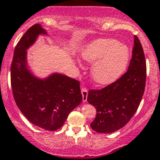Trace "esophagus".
Returning <instances> with one entry per match:
<instances>
[{"label": "esophagus", "instance_id": "1", "mask_svg": "<svg viewBox=\"0 0 160 160\" xmlns=\"http://www.w3.org/2000/svg\"><path fill=\"white\" fill-rule=\"evenodd\" d=\"M81 93L82 96H83V102H86L88 101V91L87 90V88H83L81 89Z\"/></svg>", "mask_w": 160, "mask_h": 160}]
</instances>
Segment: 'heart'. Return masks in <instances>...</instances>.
Returning <instances> with one entry per match:
<instances>
[{"label":"heart","instance_id":"b5f03b06","mask_svg":"<svg viewBox=\"0 0 160 160\" xmlns=\"http://www.w3.org/2000/svg\"><path fill=\"white\" fill-rule=\"evenodd\" d=\"M80 57L93 62L90 76L93 82L108 85L123 74L129 60V49L126 46L112 38H101L85 46Z\"/></svg>","mask_w":160,"mask_h":160}]
</instances>
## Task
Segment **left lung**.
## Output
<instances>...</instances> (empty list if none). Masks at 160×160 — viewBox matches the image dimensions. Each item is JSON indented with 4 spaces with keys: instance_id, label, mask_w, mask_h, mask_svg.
<instances>
[{
    "instance_id": "left-lung-1",
    "label": "left lung",
    "mask_w": 160,
    "mask_h": 160,
    "mask_svg": "<svg viewBox=\"0 0 160 160\" xmlns=\"http://www.w3.org/2000/svg\"><path fill=\"white\" fill-rule=\"evenodd\" d=\"M134 38L128 71L106 88L88 92V103L97 110L90 127L98 133H111L123 128L136 112L142 98L146 63L141 42L135 35Z\"/></svg>"
}]
</instances>
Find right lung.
Here are the masks:
<instances>
[{
  "instance_id": "obj_1",
  "label": "right lung",
  "mask_w": 160,
  "mask_h": 160,
  "mask_svg": "<svg viewBox=\"0 0 160 160\" xmlns=\"http://www.w3.org/2000/svg\"><path fill=\"white\" fill-rule=\"evenodd\" d=\"M39 24L28 28L16 46L11 67L13 96L19 110L33 125L47 131L63 125L69 114L82 101L80 82L52 72L45 78L34 75L27 50L39 35H47Z\"/></svg>"
}]
</instances>
